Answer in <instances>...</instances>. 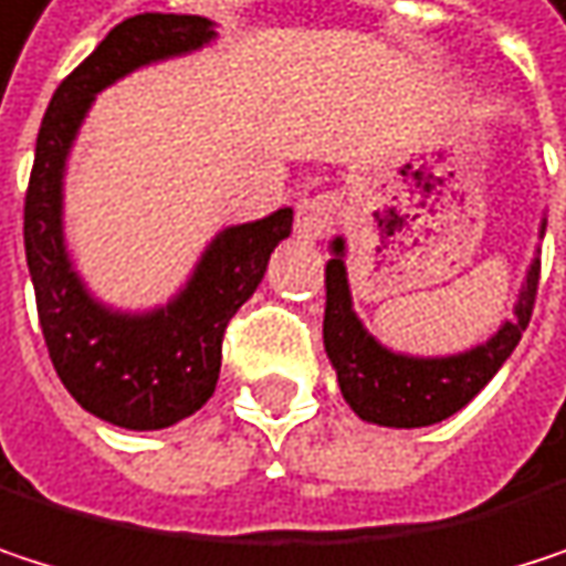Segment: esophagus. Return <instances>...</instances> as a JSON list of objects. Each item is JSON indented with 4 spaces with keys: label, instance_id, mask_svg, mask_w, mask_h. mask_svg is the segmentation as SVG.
<instances>
[{
    "label": "esophagus",
    "instance_id": "34e87169",
    "mask_svg": "<svg viewBox=\"0 0 566 566\" xmlns=\"http://www.w3.org/2000/svg\"><path fill=\"white\" fill-rule=\"evenodd\" d=\"M336 220V200L329 193H316V197H306L300 207H296V237L303 243H316L329 233Z\"/></svg>",
    "mask_w": 566,
    "mask_h": 566
}]
</instances>
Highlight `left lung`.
Wrapping results in <instances>:
<instances>
[{
    "instance_id": "1",
    "label": "left lung",
    "mask_w": 566,
    "mask_h": 566,
    "mask_svg": "<svg viewBox=\"0 0 566 566\" xmlns=\"http://www.w3.org/2000/svg\"><path fill=\"white\" fill-rule=\"evenodd\" d=\"M547 217H541L537 237L544 240ZM326 263V319H323V346L336 369V382L349 409L369 424L386 428H424L451 419L461 412L507 363L521 333L531 323L537 273H541V247L534 250L517 300L514 316L504 319L484 343L448 353V356H416L399 353L379 343L353 306V286L346 273V237H333Z\"/></svg>"
}]
</instances>
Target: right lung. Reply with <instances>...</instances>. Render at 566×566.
Instances as JSON below:
<instances>
[{"instance_id":"1","label":"right lung","mask_w":566,"mask_h":566,"mask_svg":"<svg viewBox=\"0 0 566 566\" xmlns=\"http://www.w3.org/2000/svg\"><path fill=\"white\" fill-rule=\"evenodd\" d=\"M217 42L203 15L144 12L115 25L59 85L39 128L25 193V260L52 366L95 419L157 431L193 416L217 389L230 316L260 286L270 253L293 230V207L210 237L184 286L160 306L122 310L95 296L65 240V174L95 98L132 72Z\"/></svg>"}]
</instances>
